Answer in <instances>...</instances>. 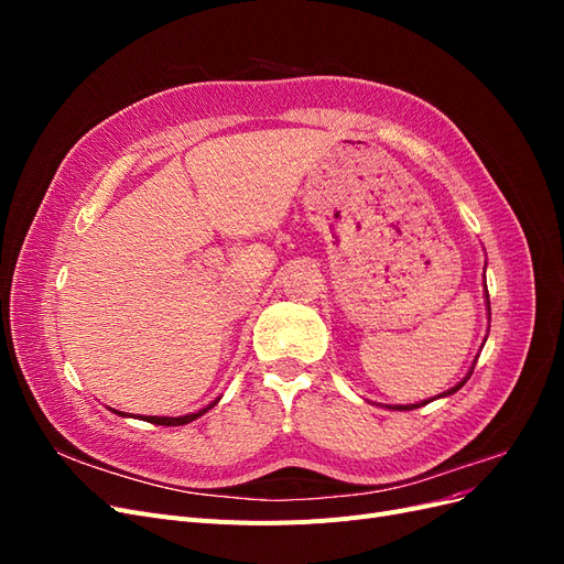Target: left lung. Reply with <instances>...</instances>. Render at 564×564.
<instances>
[{
    "label": "left lung",
    "instance_id": "left-lung-1",
    "mask_svg": "<svg viewBox=\"0 0 564 564\" xmlns=\"http://www.w3.org/2000/svg\"><path fill=\"white\" fill-rule=\"evenodd\" d=\"M487 268V265H485ZM485 305H487V315H489V319H491V308H489V294H487V282H485ZM487 340V338H485ZM485 346V344H482ZM477 357L480 355H475V360H473V365H470V369H468V373L464 379H460L454 388H449V390H445L442 392V395H437V398H449V395H454L456 390H460L466 386V381L470 379V373H473V367H475V362H477ZM437 398H431V400H421V402H416V404H383L386 409H392V412H409V409H419V406H423V404H429V402H433V400H437Z\"/></svg>",
    "mask_w": 564,
    "mask_h": 564
}]
</instances>
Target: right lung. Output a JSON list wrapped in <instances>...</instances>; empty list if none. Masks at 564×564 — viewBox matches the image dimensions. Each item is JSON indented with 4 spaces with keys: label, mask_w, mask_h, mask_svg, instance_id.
<instances>
[{
    "label": "right lung",
    "mask_w": 564,
    "mask_h": 564,
    "mask_svg": "<svg viewBox=\"0 0 564 564\" xmlns=\"http://www.w3.org/2000/svg\"><path fill=\"white\" fill-rule=\"evenodd\" d=\"M218 400H220V398H216L212 404H207L204 409H199V412L185 414V416H139V419L150 421V423H155V425H185V423H191V421L199 419L202 414H207L212 406H216V404H218ZM110 412H115V414H119V416H135V414H127V412H117V409H110Z\"/></svg>",
    "instance_id": "right-lung-1"
}]
</instances>
